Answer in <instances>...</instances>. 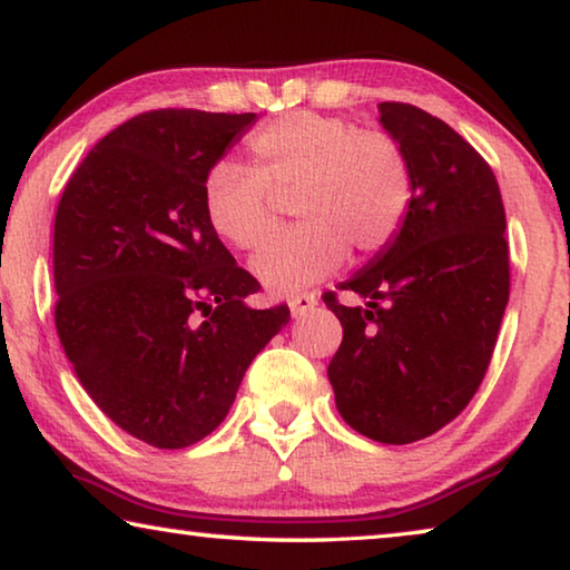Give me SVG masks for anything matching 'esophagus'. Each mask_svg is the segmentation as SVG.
Segmentation results:
<instances>
[{"label": "esophagus", "mask_w": 570, "mask_h": 570, "mask_svg": "<svg viewBox=\"0 0 570 570\" xmlns=\"http://www.w3.org/2000/svg\"><path fill=\"white\" fill-rule=\"evenodd\" d=\"M316 302H320V294H316V292H296V294L288 296V306H292L294 316H302Z\"/></svg>", "instance_id": "1"}]
</instances>
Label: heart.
Masks as SVG:
<instances>
[{
    "label": "heart",
    "mask_w": 570,
    "mask_h": 570,
    "mask_svg": "<svg viewBox=\"0 0 570 570\" xmlns=\"http://www.w3.org/2000/svg\"><path fill=\"white\" fill-rule=\"evenodd\" d=\"M250 168L220 160L204 178V214L228 246L250 250L292 196L302 220L272 236L250 262L258 282L294 292L336 272L350 254H377L400 234L412 206L407 153L382 130L320 112H288L248 140Z\"/></svg>",
    "instance_id": "obj_1"
}]
</instances>
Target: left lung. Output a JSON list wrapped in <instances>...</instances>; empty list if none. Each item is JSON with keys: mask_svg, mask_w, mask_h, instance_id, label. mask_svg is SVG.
<instances>
[{"mask_svg": "<svg viewBox=\"0 0 570 570\" xmlns=\"http://www.w3.org/2000/svg\"><path fill=\"white\" fill-rule=\"evenodd\" d=\"M412 168L397 238L324 304L342 322L330 382L342 417L384 445L435 435L475 397L510 296L505 208L488 160L435 115L380 102Z\"/></svg>", "mask_w": 570, "mask_h": 570, "instance_id": "left-lung-1", "label": "left lung"}]
</instances>
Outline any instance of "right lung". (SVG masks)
Wrapping results in <instances>:
<instances>
[{"label":"right lung","instance_id":"obj_1","mask_svg":"<svg viewBox=\"0 0 570 570\" xmlns=\"http://www.w3.org/2000/svg\"><path fill=\"white\" fill-rule=\"evenodd\" d=\"M256 112L150 110L95 146L55 214V326L77 380L128 435H210L248 364L292 320L204 214V178Z\"/></svg>","mask_w":570,"mask_h":570}]
</instances>
